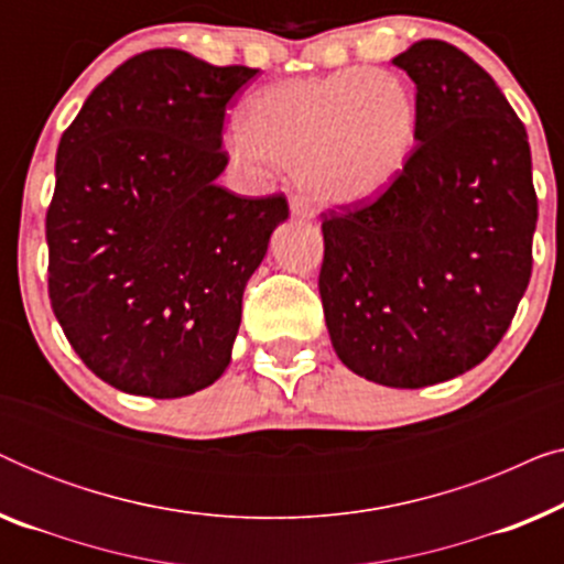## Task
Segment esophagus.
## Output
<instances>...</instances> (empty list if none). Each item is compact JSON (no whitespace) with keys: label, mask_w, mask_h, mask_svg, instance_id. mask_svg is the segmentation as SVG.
Masks as SVG:
<instances>
[{"label":"esophagus","mask_w":564,"mask_h":564,"mask_svg":"<svg viewBox=\"0 0 564 564\" xmlns=\"http://www.w3.org/2000/svg\"><path fill=\"white\" fill-rule=\"evenodd\" d=\"M290 213L295 215V218H303V220H313L315 218V207L307 203L305 197H292L290 199Z\"/></svg>","instance_id":"obj_1"}]
</instances>
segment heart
Segmentation results:
<instances>
[{
    "mask_svg": "<svg viewBox=\"0 0 564 564\" xmlns=\"http://www.w3.org/2000/svg\"><path fill=\"white\" fill-rule=\"evenodd\" d=\"M238 164L290 169L315 199L357 205L398 182L419 143V99L398 74L344 68L321 79H284L246 97Z\"/></svg>",
    "mask_w": 564,
    "mask_h": 564,
    "instance_id": "obj_1",
    "label": "heart"
}]
</instances>
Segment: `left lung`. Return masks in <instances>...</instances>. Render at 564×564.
Here are the masks:
<instances>
[{
    "mask_svg": "<svg viewBox=\"0 0 564 564\" xmlns=\"http://www.w3.org/2000/svg\"><path fill=\"white\" fill-rule=\"evenodd\" d=\"M419 99L411 164L375 203L323 213L321 300L354 375L426 388L496 349L531 276L536 192L523 122L457 45L392 58Z\"/></svg>",
    "mask_w": 564,
    "mask_h": 564,
    "instance_id": "1",
    "label": "left lung"
}]
</instances>
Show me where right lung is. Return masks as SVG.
Wrapping results in <instances>:
<instances>
[{"mask_svg": "<svg viewBox=\"0 0 564 564\" xmlns=\"http://www.w3.org/2000/svg\"><path fill=\"white\" fill-rule=\"evenodd\" d=\"M257 76L187 51L128 58L56 153L48 295L79 359L112 388L184 398L226 372L243 290L288 199L220 187L226 105Z\"/></svg>", "mask_w": 564, "mask_h": 564, "instance_id": "obj_1", "label": "right lung"}]
</instances>
